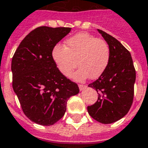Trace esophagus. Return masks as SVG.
I'll use <instances>...</instances> for the list:
<instances>
[{
	"label": "esophagus",
	"instance_id": "obj_1",
	"mask_svg": "<svg viewBox=\"0 0 148 148\" xmlns=\"http://www.w3.org/2000/svg\"><path fill=\"white\" fill-rule=\"evenodd\" d=\"M86 86H85V85H81V84H79V90H83L85 89V88H86Z\"/></svg>",
	"mask_w": 148,
	"mask_h": 148
}]
</instances>
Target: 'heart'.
Masks as SVG:
<instances>
[{"label": "heart", "mask_w": 148, "mask_h": 148, "mask_svg": "<svg viewBox=\"0 0 148 148\" xmlns=\"http://www.w3.org/2000/svg\"><path fill=\"white\" fill-rule=\"evenodd\" d=\"M51 56L58 72L66 77L70 76L77 61L80 67L72 78L84 81L89 77L97 79L105 73L110 61V49L104 40L81 32L66 40V47L56 45Z\"/></svg>", "instance_id": "obj_1"}]
</instances>
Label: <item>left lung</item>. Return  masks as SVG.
<instances>
[{"instance_id":"left-lung-1","label":"left lung","mask_w":148,"mask_h":148,"mask_svg":"<svg viewBox=\"0 0 148 148\" xmlns=\"http://www.w3.org/2000/svg\"><path fill=\"white\" fill-rule=\"evenodd\" d=\"M110 49V61L105 73L88 86L98 93L93 105L87 106L88 113L102 123H111L123 117L134 100L135 71L130 51L115 38L98 29Z\"/></svg>"}]
</instances>
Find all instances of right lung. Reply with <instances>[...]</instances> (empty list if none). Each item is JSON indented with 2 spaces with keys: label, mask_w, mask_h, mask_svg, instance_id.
Returning <instances> with one entry per match:
<instances>
[{
  "label": "right lung",
  "mask_w": 148,
  "mask_h": 148,
  "mask_svg": "<svg viewBox=\"0 0 148 148\" xmlns=\"http://www.w3.org/2000/svg\"><path fill=\"white\" fill-rule=\"evenodd\" d=\"M70 31L71 27H37L21 41L12 58L14 91L25 116L40 125L59 121L68 99L79 92L75 82L58 72L51 56L54 47Z\"/></svg>",
  "instance_id": "obj_1"
}]
</instances>
